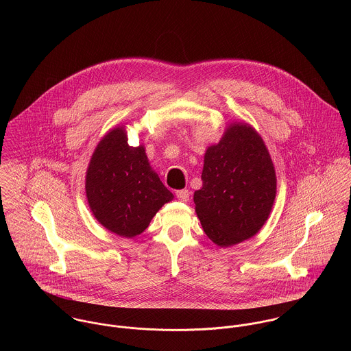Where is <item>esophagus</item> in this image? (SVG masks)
<instances>
[{
  "instance_id": "obj_1",
  "label": "esophagus",
  "mask_w": 351,
  "mask_h": 351,
  "mask_svg": "<svg viewBox=\"0 0 351 351\" xmlns=\"http://www.w3.org/2000/svg\"><path fill=\"white\" fill-rule=\"evenodd\" d=\"M176 196L177 199L182 202H188L189 197H191V192L188 189H182V191H177L176 192Z\"/></svg>"
}]
</instances>
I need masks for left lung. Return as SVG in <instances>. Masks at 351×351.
<instances>
[{"instance_id": "1", "label": "left lung", "mask_w": 351, "mask_h": 351, "mask_svg": "<svg viewBox=\"0 0 351 351\" xmlns=\"http://www.w3.org/2000/svg\"><path fill=\"white\" fill-rule=\"evenodd\" d=\"M195 192L196 213L206 237L220 247L254 237L266 223L276 199V170L259 134L246 123L228 125L208 147Z\"/></svg>"}]
</instances>
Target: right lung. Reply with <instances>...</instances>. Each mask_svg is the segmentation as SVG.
<instances>
[{
    "mask_svg": "<svg viewBox=\"0 0 351 351\" xmlns=\"http://www.w3.org/2000/svg\"><path fill=\"white\" fill-rule=\"evenodd\" d=\"M86 197L101 226L124 238L142 234L173 193L151 169L143 146L128 145L125 128L110 130L86 171Z\"/></svg>",
    "mask_w": 351,
    "mask_h": 351,
    "instance_id": "add662e5",
    "label": "right lung"
}]
</instances>
